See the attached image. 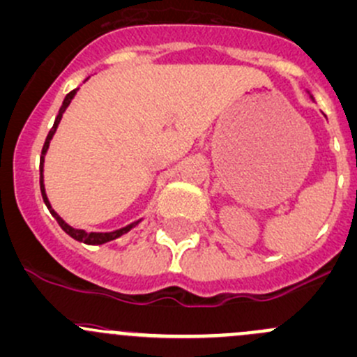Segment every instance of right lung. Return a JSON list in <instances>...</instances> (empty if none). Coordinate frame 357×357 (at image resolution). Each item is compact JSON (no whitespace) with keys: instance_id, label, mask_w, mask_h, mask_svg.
Instances as JSON below:
<instances>
[{"instance_id":"add662e5","label":"right lung","mask_w":357,"mask_h":357,"mask_svg":"<svg viewBox=\"0 0 357 357\" xmlns=\"http://www.w3.org/2000/svg\"><path fill=\"white\" fill-rule=\"evenodd\" d=\"M77 90H78V89L71 90V92L68 93V96L65 97V100H63V106L59 107V112H58V116H56V119H54V125H52L51 131H50V133H47V138H46V142H44L43 153H40V193H43L44 204H46V207L50 208L51 215L54 217L56 220H58V224H59V226H61V229H63V231L66 232V234H70L71 238H73V239H77V241H80V243H85V245H104V243H109V241H112V239H116V238H119V236L126 234V232H128L130 229H133L135 226H137V224L140 222V220H137V222L130 224V226H126V227H123V229H118V231H112V232H85L84 229H75V227L68 226V224H66L65 220H63L61 217H59L58 213H56L54 210H52L51 204H50V200H47L46 190H44V176H43V167H44V155H46L47 149H50V142H51L52 135L56 133V128H58L59 121H61V118H63V112H65V111H66V107L70 106L71 99H73V97H75V93H77Z\"/></svg>"}]
</instances>
